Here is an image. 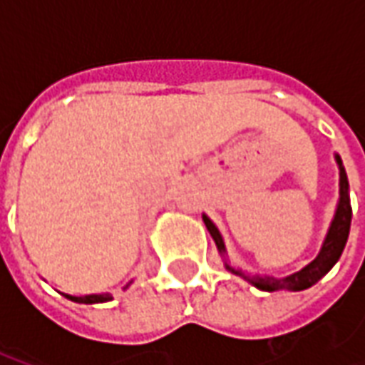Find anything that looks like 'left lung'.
Wrapping results in <instances>:
<instances>
[{"label": "left lung", "instance_id": "1", "mask_svg": "<svg viewBox=\"0 0 365 365\" xmlns=\"http://www.w3.org/2000/svg\"><path fill=\"white\" fill-rule=\"evenodd\" d=\"M336 158L338 170H340V201H338L336 213H334V219L330 222V229L327 232V238L322 242V248L319 256L314 258L311 264H307L305 268L299 269L295 274L285 275V277H272V275H246L242 269H235L229 264H225L229 272L232 274L245 277L248 282L256 285L258 289L262 291H277V289H287V291H303L307 287H311L314 283L321 279L322 275H327L330 272V268L338 262V258L342 256V250H344L346 240H348V232H350V222H352V207H350V195H348V178H346V170L342 166V160L340 156H334ZM203 222H205L207 230L211 232L215 245L219 248V252L225 254L227 248H225V242H222V237L219 229L215 227L213 221L203 215Z\"/></svg>", "mask_w": 365, "mask_h": 365}]
</instances>
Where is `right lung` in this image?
Returning a JSON list of instances; mask_svg holds the SVG:
<instances>
[{"label": "right lung", "mask_w": 365, "mask_h": 365, "mask_svg": "<svg viewBox=\"0 0 365 365\" xmlns=\"http://www.w3.org/2000/svg\"><path fill=\"white\" fill-rule=\"evenodd\" d=\"M128 287V285H127ZM70 301H76V303H86V305H91V303H105V301H111V295L109 293H101V295H83V297H74V295H66Z\"/></svg>", "instance_id": "obj_1"}]
</instances>
